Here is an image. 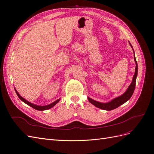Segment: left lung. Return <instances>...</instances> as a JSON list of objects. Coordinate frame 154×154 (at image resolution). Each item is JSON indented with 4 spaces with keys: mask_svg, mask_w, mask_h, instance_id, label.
<instances>
[{
    "mask_svg": "<svg viewBox=\"0 0 154 154\" xmlns=\"http://www.w3.org/2000/svg\"><path fill=\"white\" fill-rule=\"evenodd\" d=\"M129 44L133 49V48H132L131 44L130 43H129ZM133 51H134V49H133ZM134 59L135 62H136L135 73H134V75L132 78V83H130V85L128 86L127 91H126L122 95H121L118 97H115V98L112 100L110 101L106 102V103H101V102L95 101L94 100L91 99V97H88V100L91 103H92L95 106L97 107V108H100L101 109H103L105 110H114L116 108H118V106L123 105V103H125V102H127L128 100H130V98L132 97V96L133 94L134 89H135V87H136V78L137 76V63L136 62V57H135V54H134Z\"/></svg>",
    "mask_w": 154,
    "mask_h": 154,
    "instance_id": "left-lung-1",
    "label": "left lung"
}]
</instances>
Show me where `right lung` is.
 <instances>
[{"instance_id":"obj_1","label":"right lung","mask_w":154,"mask_h":154,"mask_svg":"<svg viewBox=\"0 0 154 154\" xmlns=\"http://www.w3.org/2000/svg\"><path fill=\"white\" fill-rule=\"evenodd\" d=\"M15 92L17 93V96H18V97H19L20 100H22L23 102H24L26 104L28 105L29 106H31L32 108H33V109H36L37 110H42H42H48V109H49L51 108H52V107H53L56 104L58 103V102L60 101V99H58L57 100H56L55 101L53 102V103H51V104H49V105H44V106H40V105H35V104L32 103H31V102H29V101H28L27 100H26V99H24V97H22L19 94V93L17 92V91L16 90V88H15Z\"/></svg>"}]
</instances>
